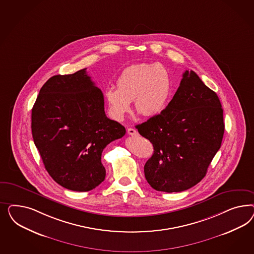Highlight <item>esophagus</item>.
<instances>
[{"mask_svg": "<svg viewBox=\"0 0 254 254\" xmlns=\"http://www.w3.org/2000/svg\"><path fill=\"white\" fill-rule=\"evenodd\" d=\"M127 134L128 135H130V136H135V135H137L138 134V132L136 129H134V128H127Z\"/></svg>", "mask_w": 254, "mask_h": 254, "instance_id": "1", "label": "esophagus"}]
</instances>
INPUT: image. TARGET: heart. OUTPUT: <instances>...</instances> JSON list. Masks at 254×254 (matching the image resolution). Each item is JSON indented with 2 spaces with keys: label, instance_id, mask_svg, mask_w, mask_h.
<instances>
[{
  "label": "heart",
  "instance_id": "1",
  "mask_svg": "<svg viewBox=\"0 0 254 254\" xmlns=\"http://www.w3.org/2000/svg\"><path fill=\"white\" fill-rule=\"evenodd\" d=\"M117 88L105 91L110 116L122 121L130 111V101L142 116L160 115L169 105L173 93V80L169 70L160 63H138L121 71L116 81Z\"/></svg>",
  "mask_w": 254,
  "mask_h": 254
}]
</instances>
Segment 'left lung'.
Here are the masks:
<instances>
[{
	"label": "left lung",
	"instance_id": "1",
	"mask_svg": "<svg viewBox=\"0 0 254 254\" xmlns=\"http://www.w3.org/2000/svg\"><path fill=\"white\" fill-rule=\"evenodd\" d=\"M136 128L154 146V154L144 166L148 184L156 191L182 192L206 176L221 147L222 104L194 71L185 70L164 112Z\"/></svg>",
	"mask_w": 254,
	"mask_h": 254
}]
</instances>
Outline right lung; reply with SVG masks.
Here are the masks:
<instances>
[{
    "mask_svg": "<svg viewBox=\"0 0 254 254\" xmlns=\"http://www.w3.org/2000/svg\"><path fill=\"white\" fill-rule=\"evenodd\" d=\"M31 132L55 182L87 192L105 179L103 149L126 128L106 116L103 94L83 69L46 81L31 110Z\"/></svg>",
    "mask_w": 254,
    "mask_h": 254,
    "instance_id": "add662e5",
    "label": "right lung"
}]
</instances>
